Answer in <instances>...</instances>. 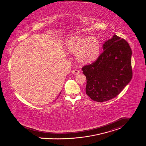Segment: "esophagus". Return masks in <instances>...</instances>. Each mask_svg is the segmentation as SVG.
<instances>
[{
  "instance_id": "obj_1",
  "label": "esophagus",
  "mask_w": 146,
  "mask_h": 146,
  "mask_svg": "<svg viewBox=\"0 0 146 146\" xmlns=\"http://www.w3.org/2000/svg\"><path fill=\"white\" fill-rule=\"evenodd\" d=\"M79 73L80 71L79 70L75 69V70H74L72 71V74H74V75H78V74H79Z\"/></svg>"
}]
</instances>
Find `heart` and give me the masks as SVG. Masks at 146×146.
Instances as JSON below:
<instances>
[{
	"mask_svg": "<svg viewBox=\"0 0 146 146\" xmlns=\"http://www.w3.org/2000/svg\"><path fill=\"white\" fill-rule=\"evenodd\" d=\"M68 50L77 53V59L82 63H90L98 57L100 52V43L95 37L76 36L70 38L66 43Z\"/></svg>",
	"mask_w": 146,
	"mask_h": 146,
	"instance_id": "obj_1",
	"label": "heart"
}]
</instances>
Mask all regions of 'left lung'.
I'll list each match as a JSON object with an SVG mask.
<instances>
[{
	"mask_svg": "<svg viewBox=\"0 0 146 146\" xmlns=\"http://www.w3.org/2000/svg\"><path fill=\"white\" fill-rule=\"evenodd\" d=\"M103 48L104 51L95 62L82 68L86 78V93L98 102L117 96L132 78V50L128 43L114 35Z\"/></svg>",
	"mask_w": 146,
	"mask_h": 146,
	"instance_id": "left-lung-1",
	"label": "left lung"
}]
</instances>
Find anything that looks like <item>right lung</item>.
Listing matches in <instances>:
<instances>
[{
    "label": "right lung",
    "mask_w": 146,
    "mask_h": 146,
    "mask_svg": "<svg viewBox=\"0 0 146 146\" xmlns=\"http://www.w3.org/2000/svg\"><path fill=\"white\" fill-rule=\"evenodd\" d=\"M61 93H60V94H61Z\"/></svg>",
    "instance_id": "right-lung-1"
}]
</instances>
